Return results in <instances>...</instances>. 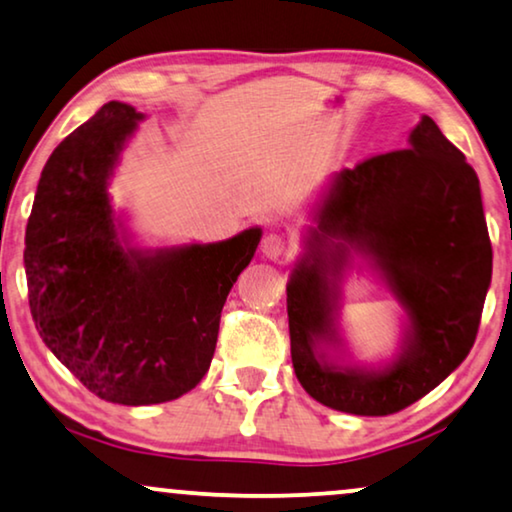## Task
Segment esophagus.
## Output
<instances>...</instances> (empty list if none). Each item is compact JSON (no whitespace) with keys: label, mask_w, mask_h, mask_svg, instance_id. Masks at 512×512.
I'll list each match as a JSON object with an SVG mask.
<instances>
[{"label":"esophagus","mask_w":512,"mask_h":512,"mask_svg":"<svg viewBox=\"0 0 512 512\" xmlns=\"http://www.w3.org/2000/svg\"><path fill=\"white\" fill-rule=\"evenodd\" d=\"M262 253H264V257H269V259L283 257L287 253V239L283 234H276V232L266 234L262 239Z\"/></svg>","instance_id":"1"}]
</instances>
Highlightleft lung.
Returning a JSON list of instances; mask_svg holds the SVG:
<instances>
[{
	"label": "left lung",
	"mask_w": 512,
	"mask_h": 512,
	"mask_svg": "<svg viewBox=\"0 0 512 512\" xmlns=\"http://www.w3.org/2000/svg\"><path fill=\"white\" fill-rule=\"evenodd\" d=\"M320 232L364 243L408 315L401 355L383 371L338 369L318 355L336 341L334 301L318 262L287 283L292 364L315 401L352 415H392L422 399L464 362L492 280V243L480 183L464 153L429 115L390 150L343 169L318 211ZM313 243L320 234L313 229Z\"/></svg>",
	"instance_id": "obj_1"
}]
</instances>
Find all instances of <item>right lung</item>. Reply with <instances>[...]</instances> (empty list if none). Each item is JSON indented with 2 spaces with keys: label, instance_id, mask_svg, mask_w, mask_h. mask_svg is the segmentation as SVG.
Listing matches in <instances>:
<instances>
[{
  "label": "right lung",
  "instance_id": "obj_1",
  "mask_svg": "<svg viewBox=\"0 0 512 512\" xmlns=\"http://www.w3.org/2000/svg\"><path fill=\"white\" fill-rule=\"evenodd\" d=\"M143 113L104 104L48 157L25 232L30 311L50 352L99 399L183 397L211 366L220 313L262 229L220 243L122 248L109 176Z\"/></svg>",
  "mask_w": 512,
  "mask_h": 512
}]
</instances>
